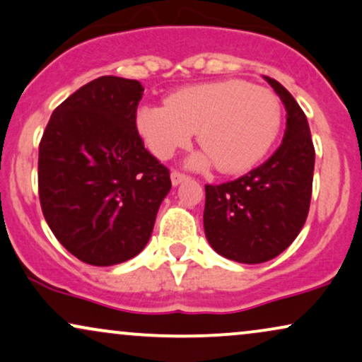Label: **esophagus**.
Returning a JSON list of instances; mask_svg holds the SVG:
<instances>
[{
    "mask_svg": "<svg viewBox=\"0 0 362 362\" xmlns=\"http://www.w3.org/2000/svg\"><path fill=\"white\" fill-rule=\"evenodd\" d=\"M170 178H172V184L177 187V185H180L184 180H187V175H185V173L178 172V170H173L170 173Z\"/></svg>",
    "mask_w": 362,
    "mask_h": 362,
    "instance_id": "obj_1",
    "label": "esophagus"
}]
</instances>
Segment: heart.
I'll return each mask as SVG.
<instances>
[{
  "mask_svg": "<svg viewBox=\"0 0 362 362\" xmlns=\"http://www.w3.org/2000/svg\"><path fill=\"white\" fill-rule=\"evenodd\" d=\"M282 122L279 98L244 80L207 81L172 93L167 105H141L136 128L157 158L189 147L194 132L205 148L190 167L215 165L223 173L250 170L277 139Z\"/></svg>",
  "mask_w": 362,
  "mask_h": 362,
  "instance_id": "obj_1",
  "label": "heart"
}]
</instances>
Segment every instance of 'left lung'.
Listing matches in <instances>:
<instances>
[{
  "label": "left lung",
  "instance_id": "obj_1",
  "mask_svg": "<svg viewBox=\"0 0 362 362\" xmlns=\"http://www.w3.org/2000/svg\"><path fill=\"white\" fill-rule=\"evenodd\" d=\"M264 78L287 112L281 147L244 177L205 185V237L215 252L240 264L267 262L284 252L304 227L313 194L315 153L308 118L279 81Z\"/></svg>",
  "mask_w": 362,
  "mask_h": 362
}]
</instances>
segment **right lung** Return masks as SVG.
Wrapping results in <instances>:
<instances>
[{
	"label": "right lung",
	"instance_id": "right-lung-1",
	"mask_svg": "<svg viewBox=\"0 0 362 362\" xmlns=\"http://www.w3.org/2000/svg\"><path fill=\"white\" fill-rule=\"evenodd\" d=\"M136 80L100 76L49 118L38 155L45 221L68 252L98 267L139 255L152 235L170 172L144 147Z\"/></svg>",
	"mask_w": 362,
	"mask_h": 362
}]
</instances>
